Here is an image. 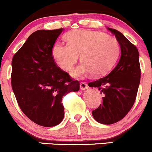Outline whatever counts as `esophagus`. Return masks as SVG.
Here are the masks:
<instances>
[{"instance_id": "34e87169", "label": "esophagus", "mask_w": 152, "mask_h": 152, "mask_svg": "<svg viewBox=\"0 0 152 152\" xmlns=\"http://www.w3.org/2000/svg\"><path fill=\"white\" fill-rule=\"evenodd\" d=\"M88 85H87V83L85 82H81L80 83V89L81 90H84V89L88 88Z\"/></svg>"}]
</instances>
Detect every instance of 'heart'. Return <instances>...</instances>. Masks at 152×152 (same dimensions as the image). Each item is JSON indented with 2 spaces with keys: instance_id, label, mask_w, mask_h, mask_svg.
Returning a JSON list of instances; mask_svg holds the SVG:
<instances>
[{
  "instance_id": "b5f03b06",
  "label": "heart",
  "mask_w": 152,
  "mask_h": 152,
  "mask_svg": "<svg viewBox=\"0 0 152 152\" xmlns=\"http://www.w3.org/2000/svg\"><path fill=\"white\" fill-rule=\"evenodd\" d=\"M68 43L57 42L52 48L55 61L63 71L70 72L79 60L81 63L72 76L83 78L87 75L102 76L114 65L120 47L117 39L101 32L76 30L66 34Z\"/></svg>"
}]
</instances>
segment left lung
<instances>
[{
    "mask_svg": "<svg viewBox=\"0 0 152 152\" xmlns=\"http://www.w3.org/2000/svg\"><path fill=\"white\" fill-rule=\"evenodd\" d=\"M117 39L121 54L107 76L89 82L103 95L102 103L92 114L97 122L111 124L122 119L135 101L140 80L139 54L137 47L118 30L108 28Z\"/></svg>",
    "mask_w": 152,
    "mask_h": 152,
    "instance_id": "left-lung-1",
    "label": "left lung"
}]
</instances>
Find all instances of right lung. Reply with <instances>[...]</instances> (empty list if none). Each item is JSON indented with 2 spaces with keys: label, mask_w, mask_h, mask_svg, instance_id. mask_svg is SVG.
Instances as JSON below:
<instances>
[{
  "label": "right lung",
  "mask_w": 152,
  "mask_h": 152,
  "mask_svg": "<svg viewBox=\"0 0 152 152\" xmlns=\"http://www.w3.org/2000/svg\"><path fill=\"white\" fill-rule=\"evenodd\" d=\"M63 30L34 32L12 59L11 81L19 106L32 122L44 127L62 122V98L79 89V81L57 67L52 56V48Z\"/></svg>",
  "instance_id": "1"
}]
</instances>
